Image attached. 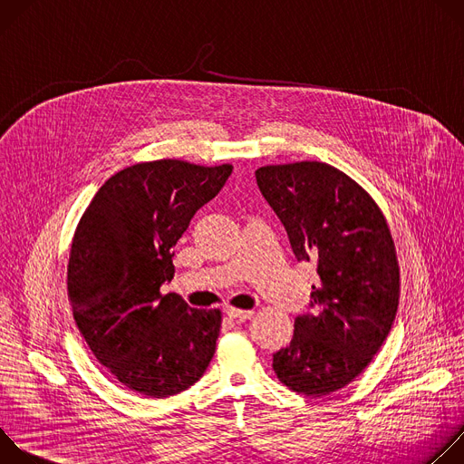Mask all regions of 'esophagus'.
Masks as SVG:
<instances>
[{"instance_id":"34e87169","label":"esophagus","mask_w":464,"mask_h":464,"mask_svg":"<svg viewBox=\"0 0 464 464\" xmlns=\"http://www.w3.org/2000/svg\"><path fill=\"white\" fill-rule=\"evenodd\" d=\"M226 314L233 319H238V321H247V319L253 317V310H240V308H231V306L226 308Z\"/></svg>"}]
</instances>
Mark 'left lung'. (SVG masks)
I'll list each match as a JSON object with an SVG mask.
<instances>
[{
	"mask_svg": "<svg viewBox=\"0 0 464 464\" xmlns=\"http://www.w3.org/2000/svg\"><path fill=\"white\" fill-rule=\"evenodd\" d=\"M256 185L319 283L294 338L274 354L277 378L306 396L351 383L385 342L399 306V264L385 218L347 174L319 161L268 165Z\"/></svg>",
	"mask_w": 464,
	"mask_h": 464,
	"instance_id": "obj_1",
	"label": "left lung"
}]
</instances>
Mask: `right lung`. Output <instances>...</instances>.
<instances>
[{
  "mask_svg": "<svg viewBox=\"0 0 464 464\" xmlns=\"http://www.w3.org/2000/svg\"><path fill=\"white\" fill-rule=\"evenodd\" d=\"M231 172L179 160L131 165L99 188L75 231V323L95 358L150 399L185 391L213 360L220 310L192 308L161 286L174 277L172 247Z\"/></svg>",
  "mask_w": 464,
  "mask_h": 464,
  "instance_id": "right-lung-1",
  "label": "right lung"
}]
</instances>
